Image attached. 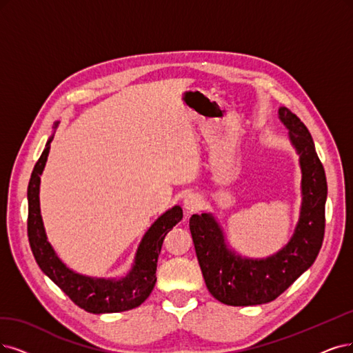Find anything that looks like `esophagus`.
<instances>
[{"mask_svg":"<svg viewBox=\"0 0 353 353\" xmlns=\"http://www.w3.org/2000/svg\"><path fill=\"white\" fill-rule=\"evenodd\" d=\"M201 205H202L201 198H198L196 194H190V196H188V198L185 199V202H183V208H185V211H186L188 214L196 212V211L199 210V208H201Z\"/></svg>","mask_w":353,"mask_h":353,"instance_id":"34e87169","label":"esophagus"}]
</instances>
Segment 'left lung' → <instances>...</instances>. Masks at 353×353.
<instances>
[{"instance_id": "obj_1", "label": "left lung", "mask_w": 353, "mask_h": 353, "mask_svg": "<svg viewBox=\"0 0 353 353\" xmlns=\"http://www.w3.org/2000/svg\"><path fill=\"white\" fill-rule=\"evenodd\" d=\"M279 119L290 130L303 173L301 211L290 243L266 259L241 257L228 249L224 231L212 214H194L189 221L206 288L227 305H259L276 299L314 263L323 244L327 199L323 164L301 119L286 108H279Z\"/></svg>"}]
</instances>
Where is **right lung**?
Listing matches in <instances>:
<instances>
[{
	"instance_id": "add662e5",
	"label": "right lung",
	"mask_w": 353,
	"mask_h": 353,
	"mask_svg": "<svg viewBox=\"0 0 353 353\" xmlns=\"http://www.w3.org/2000/svg\"><path fill=\"white\" fill-rule=\"evenodd\" d=\"M57 126L58 122L55 123V128ZM52 139H54V135L48 139L41 159L37 160L33 168L28 188V236L39 268L71 298L74 304L88 312H93V314L119 312L139 307L150 296L157 282V262H159L164 237L170 230L180 223L183 218V211L180 206H173L150 227L139 243L134 266L125 278H91L71 270L58 257L48 241L41 215V202H39L41 174L48 160Z\"/></svg>"
}]
</instances>
